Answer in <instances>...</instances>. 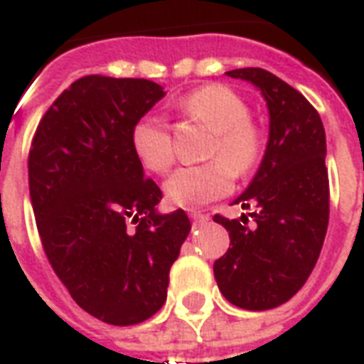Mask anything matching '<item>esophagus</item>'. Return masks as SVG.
Instances as JSON below:
<instances>
[{"label": "esophagus", "mask_w": 364, "mask_h": 364, "mask_svg": "<svg viewBox=\"0 0 364 364\" xmlns=\"http://www.w3.org/2000/svg\"><path fill=\"white\" fill-rule=\"evenodd\" d=\"M189 218L195 225H200V223L208 222V216H206V214H200V212H191Z\"/></svg>", "instance_id": "esophagus-1"}]
</instances>
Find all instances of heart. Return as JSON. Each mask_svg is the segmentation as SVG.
I'll use <instances>...</instances> for the list:
<instances>
[{
    "instance_id": "obj_1",
    "label": "heart",
    "mask_w": 364,
    "mask_h": 364,
    "mask_svg": "<svg viewBox=\"0 0 364 364\" xmlns=\"http://www.w3.org/2000/svg\"><path fill=\"white\" fill-rule=\"evenodd\" d=\"M179 107L214 131L206 152L214 160L179 168L169 175L164 191L175 206L198 208L233 189V171L247 175L257 168L264 139L257 123L249 119V104L230 86H200L187 94ZM131 146L142 166L154 173H166L175 160L169 129L150 115L134 123Z\"/></svg>"
}]
</instances>
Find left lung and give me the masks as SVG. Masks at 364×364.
<instances>
[{
  "label": "left lung",
  "mask_w": 364,
  "mask_h": 364,
  "mask_svg": "<svg viewBox=\"0 0 364 364\" xmlns=\"http://www.w3.org/2000/svg\"><path fill=\"white\" fill-rule=\"evenodd\" d=\"M225 75L260 90L270 131L258 171L233 200L252 208V225L247 214L214 216L230 231V249L214 262V276L231 305L268 311L305 285L324 245L330 216L326 133L311 102L270 71L247 67Z\"/></svg>",
  "instance_id": "1"
}]
</instances>
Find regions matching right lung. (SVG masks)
I'll use <instances>...</instances> for the list:
<instances>
[{
    "instance_id": "right-lung-1",
    "label": "right lung",
    "mask_w": 364,
    "mask_h": 364,
    "mask_svg": "<svg viewBox=\"0 0 364 364\" xmlns=\"http://www.w3.org/2000/svg\"><path fill=\"white\" fill-rule=\"evenodd\" d=\"M166 96L146 79L88 75L40 121L28 189L46 257L75 303L131 326L160 311L191 222L160 214L161 191L131 146L134 123Z\"/></svg>"
}]
</instances>
